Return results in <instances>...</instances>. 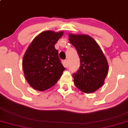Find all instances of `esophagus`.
Segmentation results:
<instances>
[{
  "label": "esophagus",
  "mask_w": 128,
  "mask_h": 128,
  "mask_svg": "<svg viewBox=\"0 0 128 128\" xmlns=\"http://www.w3.org/2000/svg\"><path fill=\"white\" fill-rule=\"evenodd\" d=\"M64 64H65V66L66 67H68V60H64Z\"/></svg>",
  "instance_id": "1"
}]
</instances>
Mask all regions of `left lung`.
Returning a JSON list of instances; mask_svg holds the SVG:
<instances>
[{
  "label": "left lung",
  "instance_id": "obj_1",
  "mask_svg": "<svg viewBox=\"0 0 128 128\" xmlns=\"http://www.w3.org/2000/svg\"><path fill=\"white\" fill-rule=\"evenodd\" d=\"M69 41L76 48L80 66L73 75L75 85L80 91L90 94L104 84L109 72L106 57L98 43L86 34H69Z\"/></svg>",
  "mask_w": 128,
  "mask_h": 128
}]
</instances>
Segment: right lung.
<instances>
[{
	"mask_svg": "<svg viewBox=\"0 0 128 128\" xmlns=\"http://www.w3.org/2000/svg\"><path fill=\"white\" fill-rule=\"evenodd\" d=\"M63 32L44 31L35 37L28 47L22 66L26 80L31 87L44 91L52 87L65 70L54 45Z\"/></svg>",
	"mask_w": 128,
	"mask_h": 128,
	"instance_id": "right-lung-1",
	"label": "right lung"
}]
</instances>
